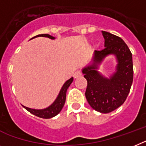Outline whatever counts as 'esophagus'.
Here are the masks:
<instances>
[{
  "instance_id": "obj_1",
  "label": "esophagus",
  "mask_w": 146,
  "mask_h": 146,
  "mask_svg": "<svg viewBox=\"0 0 146 146\" xmlns=\"http://www.w3.org/2000/svg\"><path fill=\"white\" fill-rule=\"evenodd\" d=\"M82 76V72H81L80 70H76L74 73V74H73V77L75 78V79H77V78H79V77H81Z\"/></svg>"
}]
</instances>
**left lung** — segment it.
I'll return each instance as SVG.
<instances>
[{"instance_id": "left-lung-1", "label": "left lung", "mask_w": 146, "mask_h": 146, "mask_svg": "<svg viewBox=\"0 0 146 146\" xmlns=\"http://www.w3.org/2000/svg\"><path fill=\"white\" fill-rule=\"evenodd\" d=\"M105 38L103 50L94 51L93 64L82 69L88 86L85 96L95 111L107 113L124 103L133 82L132 54L124 41L117 35L102 31ZM115 54L117 65L116 72L108 79L97 70L98 64L108 54Z\"/></svg>"}]
</instances>
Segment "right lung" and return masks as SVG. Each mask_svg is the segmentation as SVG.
<instances>
[{
    "label": "right lung",
    "mask_w": 146,
    "mask_h": 146,
    "mask_svg": "<svg viewBox=\"0 0 146 146\" xmlns=\"http://www.w3.org/2000/svg\"><path fill=\"white\" fill-rule=\"evenodd\" d=\"M36 37H46L49 38L50 39H55V38L52 35H48V34H41V35H38L35 37L32 38L31 39L34 38ZM73 78H70V79L66 82L64 85L62 86V89L60 90L59 94H58V97L56 98V100H55V102L52 105L49 106L48 108H46L45 109H41V110H36V109H32L29 108L27 107H25L23 105V107L27 110L29 112H30L31 113H33L35 116H37V117H40V118L43 119H50L52 118V117H55L56 115L59 113V112L62 111V109L63 108L64 105L65 103L66 100V94H67V88H69V86L70 85V84L73 82Z\"/></svg>",
    "instance_id": "obj_1"
}]
</instances>
